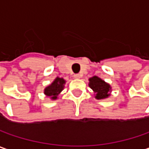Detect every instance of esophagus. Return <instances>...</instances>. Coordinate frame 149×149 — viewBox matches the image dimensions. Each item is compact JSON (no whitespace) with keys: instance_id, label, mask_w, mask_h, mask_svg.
Listing matches in <instances>:
<instances>
[{"instance_id":"esophagus-1","label":"esophagus","mask_w":149,"mask_h":149,"mask_svg":"<svg viewBox=\"0 0 149 149\" xmlns=\"http://www.w3.org/2000/svg\"><path fill=\"white\" fill-rule=\"evenodd\" d=\"M74 77L75 78V79H80V78L82 77V75L80 74H74Z\"/></svg>"}]
</instances>
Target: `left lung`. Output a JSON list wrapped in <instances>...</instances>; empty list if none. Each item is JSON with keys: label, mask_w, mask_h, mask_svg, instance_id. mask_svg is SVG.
Returning <instances> with one entry per match:
<instances>
[{"label": "left lung", "mask_w": 149, "mask_h": 149, "mask_svg": "<svg viewBox=\"0 0 149 149\" xmlns=\"http://www.w3.org/2000/svg\"><path fill=\"white\" fill-rule=\"evenodd\" d=\"M89 85L95 92V98L97 100L106 99L110 95L111 86L98 76L89 78Z\"/></svg>", "instance_id": "obj_1"}]
</instances>
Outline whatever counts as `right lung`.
Segmentation results:
<instances>
[{"label":"right lung","instance_id":"obj_1","mask_svg":"<svg viewBox=\"0 0 149 149\" xmlns=\"http://www.w3.org/2000/svg\"><path fill=\"white\" fill-rule=\"evenodd\" d=\"M65 84V80L63 78L57 77L49 86H47L45 89L44 94L49 97L52 100H56L57 96L60 95V92L64 89Z\"/></svg>","mask_w":149,"mask_h":149}]
</instances>
